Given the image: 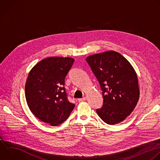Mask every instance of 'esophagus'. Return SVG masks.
I'll return each instance as SVG.
<instances>
[{"label": "esophagus", "mask_w": 160, "mask_h": 160, "mask_svg": "<svg viewBox=\"0 0 160 160\" xmlns=\"http://www.w3.org/2000/svg\"><path fill=\"white\" fill-rule=\"evenodd\" d=\"M86 97H84V98H80V99H78V101H79V102H81V101H86Z\"/></svg>", "instance_id": "1"}]
</instances>
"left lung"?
Returning <instances> with one entry per match:
<instances>
[{
	"instance_id": "8db88e82",
	"label": "left lung",
	"mask_w": 160,
	"mask_h": 160,
	"mask_svg": "<svg viewBox=\"0 0 160 160\" xmlns=\"http://www.w3.org/2000/svg\"><path fill=\"white\" fill-rule=\"evenodd\" d=\"M102 90L103 106L96 109L100 118L111 125L123 121L135 108L139 89L136 72L130 62L114 51L86 58Z\"/></svg>"
}]
</instances>
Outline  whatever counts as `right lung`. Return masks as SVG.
Instances as JSON below:
<instances>
[{
	"instance_id": "1",
	"label": "right lung",
	"mask_w": 160,
	"mask_h": 160,
	"mask_svg": "<svg viewBox=\"0 0 160 160\" xmlns=\"http://www.w3.org/2000/svg\"><path fill=\"white\" fill-rule=\"evenodd\" d=\"M74 61L68 57L47 58L29 73L25 86L28 105L36 117L51 126L65 121L75 106L68 101L63 87Z\"/></svg>"
}]
</instances>
